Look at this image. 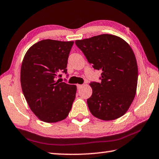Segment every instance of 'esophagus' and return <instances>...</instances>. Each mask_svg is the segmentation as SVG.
Segmentation results:
<instances>
[{"instance_id":"esophagus-1","label":"esophagus","mask_w":159,"mask_h":159,"mask_svg":"<svg viewBox=\"0 0 159 159\" xmlns=\"http://www.w3.org/2000/svg\"><path fill=\"white\" fill-rule=\"evenodd\" d=\"M83 86V85H80V84H78L77 85V88H78V89H80V88H81Z\"/></svg>"}]
</instances>
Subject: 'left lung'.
<instances>
[{"instance_id": "obj_1", "label": "left lung", "mask_w": 159, "mask_h": 159, "mask_svg": "<svg viewBox=\"0 0 159 159\" xmlns=\"http://www.w3.org/2000/svg\"><path fill=\"white\" fill-rule=\"evenodd\" d=\"M75 43L93 68L102 71L101 83H90L93 94L87 103L91 114L103 120L122 116L131 105L138 85V64L132 48L111 34L77 40Z\"/></svg>"}]
</instances>
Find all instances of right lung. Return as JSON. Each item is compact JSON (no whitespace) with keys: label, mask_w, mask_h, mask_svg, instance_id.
Returning a JSON list of instances; mask_svg holds the SVG:
<instances>
[{"label":"right lung","mask_w":159,"mask_h":159,"mask_svg":"<svg viewBox=\"0 0 159 159\" xmlns=\"http://www.w3.org/2000/svg\"><path fill=\"white\" fill-rule=\"evenodd\" d=\"M74 41L46 39L29 48L21 66V89L34 114L46 123L67 117L76 98V86L60 83L66 74L67 61Z\"/></svg>","instance_id":"add662e5"}]
</instances>
